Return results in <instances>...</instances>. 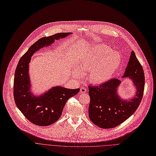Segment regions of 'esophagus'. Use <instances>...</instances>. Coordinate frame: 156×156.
Returning a JSON list of instances; mask_svg holds the SVG:
<instances>
[{"mask_svg":"<svg viewBox=\"0 0 156 156\" xmlns=\"http://www.w3.org/2000/svg\"><path fill=\"white\" fill-rule=\"evenodd\" d=\"M87 90H86V87H80V93H86Z\"/></svg>","mask_w":156,"mask_h":156,"instance_id":"1","label":"esophagus"}]
</instances>
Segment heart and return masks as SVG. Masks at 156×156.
Masks as SVG:
<instances>
[{
	"instance_id": "b5f03b06",
	"label": "heart",
	"mask_w": 156,
	"mask_h": 156,
	"mask_svg": "<svg viewBox=\"0 0 156 156\" xmlns=\"http://www.w3.org/2000/svg\"><path fill=\"white\" fill-rule=\"evenodd\" d=\"M121 63L120 55L112 52L109 47L96 46L80 56L75 77L80 78L81 75L90 72L87 79L91 83H103L113 77Z\"/></svg>"
}]
</instances>
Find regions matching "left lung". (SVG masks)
<instances>
[{"instance_id": "obj_1", "label": "left lung", "mask_w": 156, "mask_h": 156, "mask_svg": "<svg viewBox=\"0 0 156 156\" xmlns=\"http://www.w3.org/2000/svg\"><path fill=\"white\" fill-rule=\"evenodd\" d=\"M122 77H129L136 87L135 96L130 100H124L119 96L117 91L121 81L117 79L88 87L90 96L89 117L93 124L101 128H112L124 122L135 112L142 101L145 76L133 51Z\"/></svg>"}]
</instances>
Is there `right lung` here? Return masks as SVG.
<instances>
[{
  "mask_svg": "<svg viewBox=\"0 0 156 156\" xmlns=\"http://www.w3.org/2000/svg\"><path fill=\"white\" fill-rule=\"evenodd\" d=\"M71 34L58 33L39 39L20 58L16 66L14 79V99L22 114L35 125L47 126L57 121L62 115L66 101L80 91L79 88L72 90L56 86L40 96H34L30 91L28 65L31 56L41 48L50 46L55 40L65 38Z\"/></svg>",
  "mask_w": 156,
  "mask_h": 156,
  "instance_id": "add662e5",
  "label": "right lung"
}]
</instances>
